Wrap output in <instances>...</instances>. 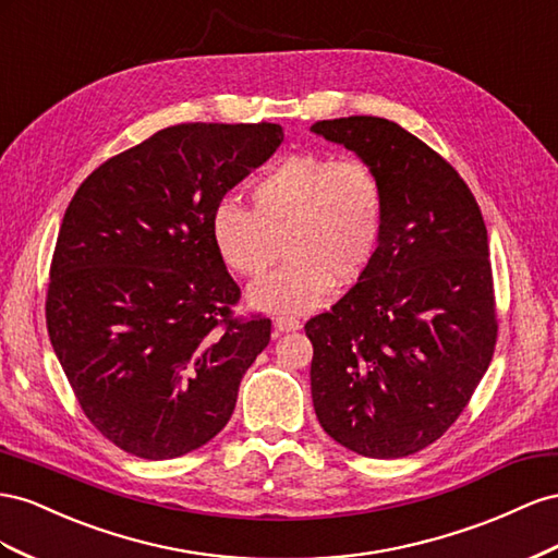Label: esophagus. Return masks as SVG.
<instances>
[{
    "label": "esophagus",
    "mask_w": 558,
    "mask_h": 558,
    "mask_svg": "<svg viewBox=\"0 0 558 558\" xmlns=\"http://www.w3.org/2000/svg\"><path fill=\"white\" fill-rule=\"evenodd\" d=\"M274 327H276V331H296V329H301V323L292 315H278L274 320Z\"/></svg>",
    "instance_id": "34e87169"
}]
</instances>
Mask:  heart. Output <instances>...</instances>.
Returning a JSON list of instances; mask_svg holds the SVG:
<instances>
[{"label":"heart","mask_w":558,"mask_h":558,"mask_svg":"<svg viewBox=\"0 0 558 558\" xmlns=\"http://www.w3.org/2000/svg\"><path fill=\"white\" fill-rule=\"evenodd\" d=\"M252 210L221 201L213 243L229 268L259 278L288 247L290 262L254 282L247 299L270 313L323 306L333 282L353 284L372 266L386 225L378 172L362 158L304 151L282 158L252 186Z\"/></svg>","instance_id":"b5f03b06"}]
</instances>
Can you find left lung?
<instances>
[{"label":"left lung","mask_w":558,"mask_h":558,"mask_svg":"<svg viewBox=\"0 0 558 558\" xmlns=\"http://www.w3.org/2000/svg\"><path fill=\"white\" fill-rule=\"evenodd\" d=\"M311 131L367 161L386 194L367 274L306 323L315 416L350 451L404 458L453 425L496 348L484 217L463 178L395 121L345 117Z\"/></svg>","instance_id":"8db88e82"}]
</instances>
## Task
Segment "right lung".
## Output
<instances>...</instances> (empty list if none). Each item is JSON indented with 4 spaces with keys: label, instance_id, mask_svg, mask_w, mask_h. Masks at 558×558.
I'll list each match as a JSON object with an SVG mask.
<instances>
[{
    "label": "right lung",
    "instance_id": "1",
    "mask_svg": "<svg viewBox=\"0 0 558 558\" xmlns=\"http://www.w3.org/2000/svg\"><path fill=\"white\" fill-rule=\"evenodd\" d=\"M278 123H180L109 158L62 217L46 327L86 418L125 453L168 460L208 444L270 341L235 320V280L210 219L266 163Z\"/></svg>",
    "mask_w": 558,
    "mask_h": 558
}]
</instances>
